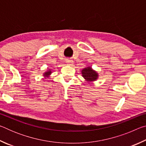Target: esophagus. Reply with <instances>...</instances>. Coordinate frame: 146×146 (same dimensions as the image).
Segmentation results:
<instances>
[{"instance_id": "esophagus-1", "label": "esophagus", "mask_w": 146, "mask_h": 146, "mask_svg": "<svg viewBox=\"0 0 146 146\" xmlns=\"http://www.w3.org/2000/svg\"><path fill=\"white\" fill-rule=\"evenodd\" d=\"M66 62L67 63L68 65H72V64H73V60H66Z\"/></svg>"}]
</instances>
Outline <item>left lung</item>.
<instances>
[{"label":"left lung","mask_w":146,"mask_h":146,"mask_svg":"<svg viewBox=\"0 0 146 146\" xmlns=\"http://www.w3.org/2000/svg\"><path fill=\"white\" fill-rule=\"evenodd\" d=\"M81 73H82V76L85 79V80L88 82L95 81L96 80H97L98 77V73L96 71L93 70L90 66L84 68L81 71Z\"/></svg>","instance_id":"8db88e82"}]
</instances>
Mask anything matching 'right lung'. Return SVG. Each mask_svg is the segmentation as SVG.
I'll return each mask as SVG.
<instances>
[{"label": "right lung", "mask_w": 146, "mask_h": 146, "mask_svg": "<svg viewBox=\"0 0 146 146\" xmlns=\"http://www.w3.org/2000/svg\"><path fill=\"white\" fill-rule=\"evenodd\" d=\"M51 73H52V71H51V70H49L47 71H46L44 73H43V75H44L43 76H44V78H48L49 75H50Z\"/></svg>", "instance_id": "1"}]
</instances>
